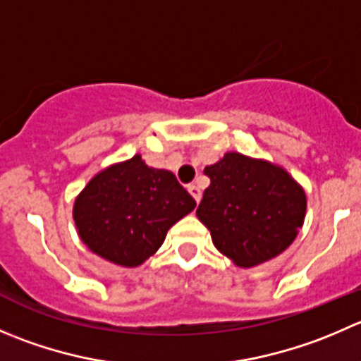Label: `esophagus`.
<instances>
[{"label": "esophagus", "instance_id": "esophagus-1", "mask_svg": "<svg viewBox=\"0 0 361 361\" xmlns=\"http://www.w3.org/2000/svg\"><path fill=\"white\" fill-rule=\"evenodd\" d=\"M188 192H190V194H192V197H194L195 199V201H201V195H202V192H201V188H199L197 187V185H194V183H192V185H188Z\"/></svg>", "mask_w": 361, "mask_h": 361}]
</instances>
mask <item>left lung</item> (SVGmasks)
<instances>
[{"mask_svg": "<svg viewBox=\"0 0 361 361\" xmlns=\"http://www.w3.org/2000/svg\"><path fill=\"white\" fill-rule=\"evenodd\" d=\"M204 174L212 183L195 213L226 257L250 268L274 259L295 241L307 199L284 169L241 153H226Z\"/></svg>", "mask_w": 361, "mask_h": 361, "instance_id": "8db88e82", "label": "left lung"}]
</instances>
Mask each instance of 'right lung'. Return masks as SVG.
Returning a JSON list of instances; mask_svg holds the SVG:
<instances>
[{
	"label": "right lung",
	"instance_id": "1",
	"mask_svg": "<svg viewBox=\"0 0 361 361\" xmlns=\"http://www.w3.org/2000/svg\"><path fill=\"white\" fill-rule=\"evenodd\" d=\"M195 201L171 171L153 169L141 155L111 166L86 185L73 220L87 248L120 266H139L155 254L171 226Z\"/></svg>",
	"mask_w": 361,
	"mask_h": 361
}]
</instances>
